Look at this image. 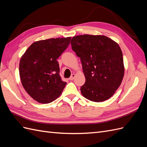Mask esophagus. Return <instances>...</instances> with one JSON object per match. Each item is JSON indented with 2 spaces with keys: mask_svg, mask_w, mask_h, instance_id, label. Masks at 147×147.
<instances>
[{
  "mask_svg": "<svg viewBox=\"0 0 147 147\" xmlns=\"http://www.w3.org/2000/svg\"><path fill=\"white\" fill-rule=\"evenodd\" d=\"M75 77V74H73L72 75H71L70 77L69 78V80H74Z\"/></svg>",
  "mask_w": 147,
  "mask_h": 147,
  "instance_id": "obj_1",
  "label": "esophagus"
}]
</instances>
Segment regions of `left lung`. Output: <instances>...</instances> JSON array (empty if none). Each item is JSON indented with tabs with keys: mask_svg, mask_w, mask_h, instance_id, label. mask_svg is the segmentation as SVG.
I'll return each instance as SVG.
<instances>
[{
	"mask_svg": "<svg viewBox=\"0 0 147 147\" xmlns=\"http://www.w3.org/2000/svg\"><path fill=\"white\" fill-rule=\"evenodd\" d=\"M72 49L80 58L86 82L82 94L92 102L110 99L123 79V53L118 44L105 35H80L71 40Z\"/></svg>",
	"mask_w": 147,
	"mask_h": 147,
	"instance_id": "1",
	"label": "left lung"
}]
</instances>
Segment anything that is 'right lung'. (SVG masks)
<instances>
[{"label": "right lung", "instance_id": "1", "mask_svg": "<svg viewBox=\"0 0 147 147\" xmlns=\"http://www.w3.org/2000/svg\"><path fill=\"white\" fill-rule=\"evenodd\" d=\"M70 40L69 37L35 42L21 57L19 69L22 85L39 103H50L63 91L66 82L59 75L57 59L68 47Z\"/></svg>", "mask_w": 147, "mask_h": 147}]
</instances>
